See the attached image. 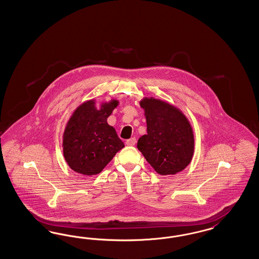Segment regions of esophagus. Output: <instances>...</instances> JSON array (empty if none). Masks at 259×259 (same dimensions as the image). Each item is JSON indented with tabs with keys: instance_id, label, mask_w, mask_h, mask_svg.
Returning <instances> with one entry per match:
<instances>
[{
	"instance_id": "34e87169",
	"label": "esophagus",
	"mask_w": 259,
	"mask_h": 259,
	"mask_svg": "<svg viewBox=\"0 0 259 259\" xmlns=\"http://www.w3.org/2000/svg\"><path fill=\"white\" fill-rule=\"evenodd\" d=\"M125 144H126L127 146H135V144H136V138H135V137H133V138H131V139H128V140H126Z\"/></svg>"
}]
</instances>
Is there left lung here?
Wrapping results in <instances>:
<instances>
[{"label": "left lung", "mask_w": 259, "mask_h": 259, "mask_svg": "<svg viewBox=\"0 0 259 259\" xmlns=\"http://www.w3.org/2000/svg\"><path fill=\"white\" fill-rule=\"evenodd\" d=\"M140 106L147 120V133L138 150L160 176H174L192 162L194 134L183 111L166 101L143 97Z\"/></svg>", "instance_id": "left-lung-1"}]
</instances>
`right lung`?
I'll return each mask as SVG.
<instances>
[{"label":"right lung","mask_w":259,"mask_h":259,"mask_svg":"<svg viewBox=\"0 0 259 259\" xmlns=\"http://www.w3.org/2000/svg\"><path fill=\"white\" fill-rule=\"evenodd\" d=\"M119 101L110 99L96 106L95 99L79 105L69 117L63 134V153L69 167L83 176H96L125 145L108 118Z\"/></svg>","instance_id":"add662e5"}]
</instances>
